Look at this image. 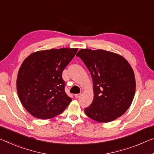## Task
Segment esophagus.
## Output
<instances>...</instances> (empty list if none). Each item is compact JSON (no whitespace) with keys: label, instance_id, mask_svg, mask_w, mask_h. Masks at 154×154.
Listing matches in <instances>:
<instances>
[{"label":"esophagus","instance_id":"esophagus-1","mask_svg":"<svg viewBox=\"0 0 154 154\" xmlns=\"http://www.w3.org/2000/svg\"><path fill=\"white\" fill-rule=\"evenodd\" d=\"M82 93H79V94H75V98H79V97H80L82 96Z\"/></svg>","mask_w":154,"mask_h":154}]
</instances>
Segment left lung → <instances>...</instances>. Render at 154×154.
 <instances>
[{
  "instance_id": "obj_1",
  "label": "left lung",
  "mask_w": 154,
  "mask_h": 154,
  "mask_svg": "<svg viewBox=\"0 0 154 154\" xmlns=\"http://www.w3.org/2000/svg\"><path fill=\"white\" fill-rule=\"evenodd\" d=\"M90 72L94 99L85 113L99 123L121 116L130 108L136 91L131 65L123 56L102 49H81L76 55Z\"/></svg>"
}]
</instances>
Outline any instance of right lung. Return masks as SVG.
I'll use <instances>...</instances> for the list:
<instances>
[{
  "instance_id": "add662e5",
  "label": "right lung",
  "mask_w": 154,
  "mask_h": 154,
  "mask_svg": "<svg viewBox=\"0 0 154 154\" xmlns=\"http://www.w3.org/2000/svg\"><path fill=\"white\" fill-rule=\"evenodd\" d=\"M78 48H52L31 53L23 61L16 80L17 92L29 114L40 119L58 115L72 99L65 92L62 72Z\"/></svg>"
}]
</instances>
